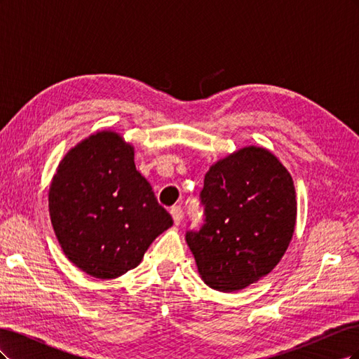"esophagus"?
<instances>
[{
  "mask_svg": "<svg viewBox=\"0 0 359 359\" xmlns=\"http://www.w3.org/2000/svg\"><path fill=\"white\" fill-rule=\"evenodd\" d=\"M170 215H172V219H173V222H175V224L178 226L180 223H181V220H182V208L181 206H172L170 208Z\"/></svg>",
  "mask_w": 359,
  "mask_h": 359,
  "instance_id": "obj_1",
  "label": "esophagus"
}]
</instances>
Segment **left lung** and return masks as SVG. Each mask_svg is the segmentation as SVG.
Returning <instances> with one entry per match:
<instances>
[{"label":"left lung","instance_id":"obj_1","mask_svg":"<svg viewBox=\"0 0 359 359\" xmlns=\"http://www.w3.org/2000/svg\"><path fill=\"white\" fill-rule=\"evenodd\" d=\"M295 187L287 169L260 147H245L206 172L203 224L186 241L210 287L241 290L283 257L297 223Z\"/></svg>","mask_w":359,"mask_h":359}]
</instances>
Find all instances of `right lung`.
I'll list each match as a JSON object with an SVG mask.
<instances>
[{
	"mask_svg": "<svg viewBox=\"0 0 359 359\" xmlns=\"http://www.w3.org/2000/svg\"><path fill=\"white\" fill-rule=\"evenodd\" d=\"M49 214L64 255L102 280L136 268L173 223L136 170L135 148L111 130L64 156L49 187Z\"/></svg>",
	"mask_w": 359,
	"mask_h": 359,
	"instance_id": "1",
	"label": "right lung"
}]
</instances>
